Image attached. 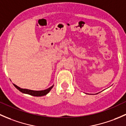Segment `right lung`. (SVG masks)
Segmentation results:
<instances>
[{
  "label": "right lung",
  "instance_id": "1",
  "mask_svg": "<svg viewBox=\"0 0 126 126\" xmlns=\"http://www.w3.org/2000/svg\"><path fill=\"white\" fill-rule=\"evenodd\" d=\"M14 86L19 90L21 92H22V93L24 94H30L31 96H45L47 94L49 93V91L51 90V89L52 88L54 87V85H53L52 87H50L49 88L46 89V90H40V91H35V90H29V89H25V88H21L19 87L18 86H17L16 85L13 84Z\"/></svg>",
  "mask_w": 126,
  "mask_h": 126
}]
</instances>
